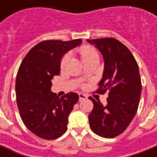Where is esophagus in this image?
Here are the masks:
<instances>
[{"instance_id": "34e87169", "label": "esophagus", "mask_w": 157, "mask_h": 157, "mask_svg": "<svg viewBox=\"0 0 157 157\" xmlns=\"http://www.w3.org/2000/svg\"><path fill=\"white\" fill-rule=\"evenodd\" d=\"M87 98V96L86 94H79V100L80 101H82V100H85Z\"/></svg>"}]
</instances>
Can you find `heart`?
<instances>
[{
    "mask_svg": "<svg viewBox=\"0 0 157 157\" xmlns=\"http://www.w3.org/2000/svg\"><path fill=\"white\" fill-rule=\"evenodd\" d=\"M78 53L81 59H82V61L84 62V63L94 58V57L98 56V54H97L95 49L91 47V46H89V45H85V46L80 48ZM67 59H68V56L67 54L62 57L61 60H60V68L63 69L65 67L67 62Z\"/></svg>",
    "mask_w": 157,
    "mask_h": 157,
    "instance_id": "obj_1",
    "label": "heart"
}]
</instances>
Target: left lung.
I'll return each instance as SVG.
<instances>
[{
	"label": "left lung",
	"mask_w": 157,
	"mask_h": 157,
	"mask_svg": "<svg viewBox=\"0 0 157 157\" xmlns=\"http://www.w3.org/2000/svg\"><path fill=\"white\" fill-rule=\"evenodd\" d=\"M104 59L103 78L96 90L108 92L107 104L90 97L94 107L89 115L91 130L107 139L118 136L127 129L138 111L142 91L139 65L128 48L112 37L87 40Z\"/></svg>",
	"instance_id": "obj_1"
}]
</instances>
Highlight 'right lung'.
<instances>
[{
  "instance_id": "1",
  "label": "right lung",
  "mask_w": 157,
  "mask_h": 157,
  "mask_svg": "<svg viewBox=\"0 0 157 157\" xmlns=\"http://www.w3.org/2000/svg\"><path fill=\"white\" fill-rule=\"evenodd\" d=\"M81 43V39L43 40L21 63L16 76L17 105L23 124L40 139H56L67 129L78 94L70 92L59 97L50 89L54 76L60 74L62 56Z\"/></svg>"
}]
</instances>
